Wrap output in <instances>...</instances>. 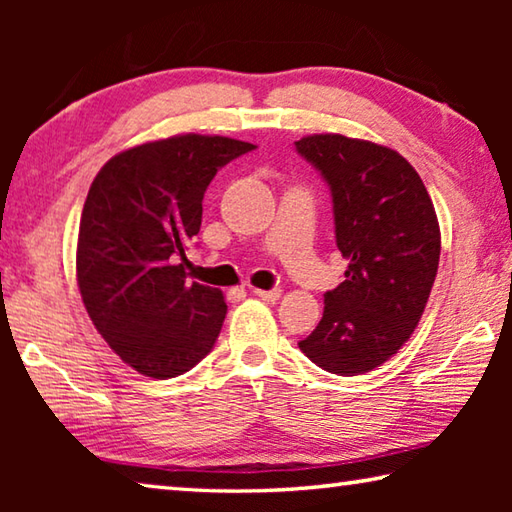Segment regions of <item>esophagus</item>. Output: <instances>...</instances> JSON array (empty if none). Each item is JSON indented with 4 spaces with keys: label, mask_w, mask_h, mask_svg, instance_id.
<instances>
[{
    "label": "esophagus",
    "mask_w": 512,
    "mask_h": 512,
    "mask_svg": "<svg viewBox=\"0 0 512 512\" xmlns=\"http://www.w3.org/2000/svg\"><path fill=\"white\" fill-rule=\"evenodd\" d=\"M253 293H255L257 298H262V300H266V302H275V300H280V296H282L280 289H268V291H264V289H253Z\"/></svg>",
    "instance_id": "esophagus-1"
}]
</instances>
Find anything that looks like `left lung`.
<instances>
[{
    "instance_id": "obj_1",
    "label": "left lung",
    "mask_w": 512,
    "mask_h": 512,
    "mask_svg": "<svg viewBox=\"0 0 512 512\" xmlns=\"http://www.w3.org/2000/svg\"><path fill=\"white\" fill-rule=\"evenodd\" d=\"M296 151L332 194L348 271L325 293L318 327L298 345L332 375H363L411 339L438 273L440 228L422 178L400 153L345 135H309Z\"/></svg>"
}]
</instances>
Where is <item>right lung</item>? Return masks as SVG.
Returning <instances> with one entry per match:
<instances>
[{
    "label": "right lung",
    "mask_w": 512,
    "mask_h": 512,
    "mask_svg": "<svg viewBox=\"0 0 512 512\" xmlns=\"http://www.w3.org/2000/svg\"><path fill=\"white\" fill-rule=\"evenodd\" d=\"M219 135H176L103 164L85 198L76 277L94 327L121 361L153 379L192 370L212 352L223 293L187 282L185 250L216 171L253 151Z\"/></svg>",
    "instance_id": "add662e5"
}]
</instances>
